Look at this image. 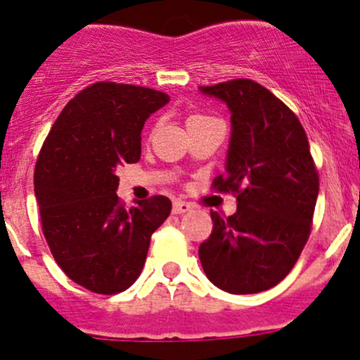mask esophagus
<instances>
[{
    "instance_id": "1",
    "label": "esophagus",
    "mask_w": 360,
    "mask_h": 360,
    "mask_svg": "<svg viewBox=\"0 0 360 360\" xmlns=\"http://www.w3.org/2000/svg\"><path fill=\"white\" fill-rule=\"evenodd\" d=\"M190 209H191V205L188 204V202H183V200H176L172 205L174 214H184V212H188Z\"/></svg>"
}]
</instances>
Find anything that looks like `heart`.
Segmentation results:
<instances>
[{
  "label": "heart",
  "mask_w": 360,
  "mask_h": 360,
  "mask_svg": "<svg viewBox=\"0 0 360 360\" xmlns=\"http://www.w3.org/2000/svg\"><path fill=\"white\" fill-rule=\"evenodd\" d=\"M200 120H207V116H202V114H195L188 120V123H193V121H200Z\"/></svg>",
  "instance_id": "b5f03b06"
}]
</instances>
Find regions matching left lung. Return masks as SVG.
<instances>
[{
	"instance_id": "obj_1",
	"label": "left lung",
	"mask_w": 360,
	"mask_h": 360,
	"mask_svg": "<svg viewBox=\"0 0 360 360\" xmlns=\"http://www.w3.org/2000/svg\"><path fill=\"white\" fill-rule=\"evenodd\" d=\"M200 91L232 112L226 174L212 190L237 198L232 216L211 212L198 248L205 276L230 294L273 288L292 271L311 233L319 172L301 121L267 87L233 79Z\"/></svg>"
}]
</instances>
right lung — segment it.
I'll return each instance as SVG.
<instances>
[{"label": "right lung", "instance_id": "add662e5", "mask_svg": "<svg viewBox=\"0 0 360 360\" xmlns=\"http://www.w3.org/2000/svg\"><path fill=\"white\" fill-rule=\"evenodd\" d=\"M169 95L95 82L65 105L38 155L34 195L41 232L63 273L89 292H124L142 273L151 236L170 214L163 195L127 209L116 169L141 160L146 120Z\"/></svg>", "mask_w": 360, "mask_h": 360}]
</instances>
